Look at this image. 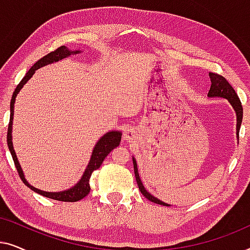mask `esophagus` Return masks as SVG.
Here are the masks:
<instances>
[{"label":"esophagus","instance_id":"esophagus-1","mask_svg":"<svg viewBox=\"0 0 250 250\" xmlns=\"http://www.w3.org/2000/svg\"><path fill=\"white\" fill-rule=\"evenodd\" d=\"M135 136H136V133L133 128H127L124 132V139L127 140V141H133V140L135 139Z\"/></svg>","mask_w":250,"mask_h":250}]
</instances>
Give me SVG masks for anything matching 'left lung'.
Instances as JSON below:
<instances>
[{"mask_svg": "<svg viewBox=\"0 0 250 250\" xmlns=\"http://www.w3.org/2000/svg\"><path fill=\"white\" fill-rule=\"evenodd\" d=\"M209 77H210V88L209 92H208V97L209 98H224L230 102V104L232 105V108L234 109L235 115H237V138L239 139V131H240V126H241V122H242V105L240 102V99L238 98V94L235 93L234 88L229 84V82L225 80L223 76L218 74H214V73H209ZM133 166H134V173H135V179H136V183L139 186V190L141 191V193L145 196L146 199L152 201V203L158 204V205H163V206H170V205L164 203V201L159 200L158 198L153 197L151 193L148 192L146 190V188L143 187L142 181L139 176V172H138V165H136V160L134 157H133Z\"/></svg>", "mask_w": 250, "mask_h": 250, "instance_id": "obj_1", "label": "left lung"}]
</instances>
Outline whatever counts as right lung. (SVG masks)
<instances>
[{
    "label": "right lung",
    "instance_id": "add662e5",
    "mask_svg": "<svg viewBox=\"0 0 250 250\" xmlns=\"http://www.w3.org/2000/svg\"><path fill=\"white\" fill-rule=\"evenodd\" d=\"M77 53H81V51L80 50L71 51L68 49L67 46L62 45L58 47L57 50L52 51V52H50L49 54H46V56H44L43 58H41V59L37 61L36 63H34V66L27 71L25 77H23L21 82L17 85L16 90L12 94L11 102H10V122H9V127H8V135H6V142H8L9 150L10 152H11L16 168L18 170V174L22 182L25 183L30 190L35 191V192L42 194L44 197L50 198V199L59 200V201H70V203L83 199L84 197H86L87 194L90 193V190H91L90 177L92 175V173L102 165L104 158L109 155V153H110V151H112L116 146H119V143H121V139H122V133L119 131H110L105 133V134L99 140L97 145L94 146L93 152H92L90 163H88L83 176L81 177L80 182H78L76 186H74L73 188H70V189H68L66 191H60V192H47V191H42L40 189H36V188H34L33 186H30V184L27 182L25 176H23L21 166H20V164L18 162V158H17L15 149H13V145H12V121H13V109H15V101H16L17 94L19 93L20 90H21L23 85L28 82V80H30V77L35 74V70L43 66H46V64L57 62V61H59L61 59L70 57L71 54H77Z\"/></svg>",
    "mask_w": 250,
    "mask_h": 250
}]
</instances>
